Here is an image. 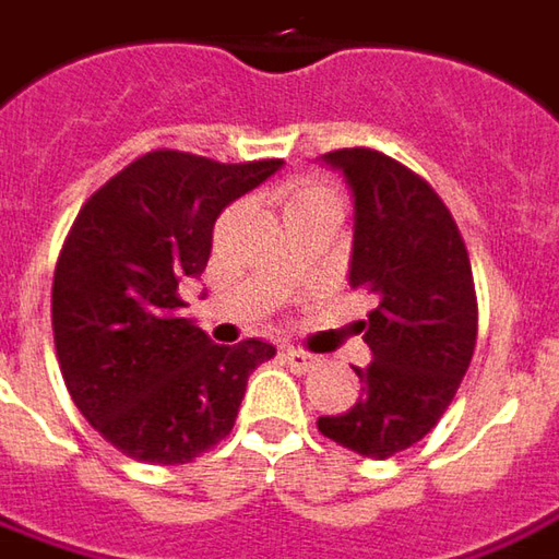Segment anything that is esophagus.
<instances>
[{
    "label": "esophagus",
    "mask_w": 559,
    "mask_h": 559,
    "mask_svg": "<svg viewBox=\"0 0 559 559\" xmlns=\"http://www.w3.org/2000/svg\"><path fill=\"white\" fill-rule=\"evenodd\" d=\"M281 358H284L294 371H309V368H316L318 365V356H312V353H302V349H284Z\"/></svg>",
    "instance_id": "34e87169"
}]
</instances>
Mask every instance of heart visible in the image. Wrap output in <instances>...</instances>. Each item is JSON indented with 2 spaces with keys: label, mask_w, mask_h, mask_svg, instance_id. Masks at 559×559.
<instances>
[{
  "label": "heart",
  "mask_w": 559,
  "mask_h": 559,
  "mask_svg": "<svg viewBox=\"0 0 559 559\" xmlns=\"http://www.w3.org/2000/svg\"><path fill=\"white\" fill-rule=\"evenodd\" d=\"M328 201H337L331 188H324V185H302V188L294 191V198L287 201V213L302 210V206H316V203H328Z\"/></svg>",
  "instance_id": "1"
}]
</instances>
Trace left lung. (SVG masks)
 <instances>
[{"instance_id":"8db88e82","label":"left lung","mask_w":559,"mask_h":559,"mask_svg":"<svg viewBox=\"0 0 559 559\" xmlns=\"http://www.w3.org/2000/svg\"><path fill=\"white\" fill-rule=\"evenodd\" d=\"M353 194L349 287L377 297L361 321L371 365L358 402L318 430L365 457L412 449L439 424L476 346V294L452 213L408 166L371 147L321 157Z\"/></svg>"}]
</instances>
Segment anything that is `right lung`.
<instances>
[{"label":"right lung","mask_w":559,"mask_h":559,"mask_svg":"<svg viewBox=\"0 0 559 559\" xmlns=\"http://www.w3.org/2000/svg\"><path fill=\"white\" fill-rule=\"evenodd\" d=\"M284 160L216 164L151 151L98 188L70 228L51 284L58 365L88 424L145 464H188L231 433L247 377L272 343L219 346L182 318L216 216Z\"/></svg>","instance_id":"right-lung-1"}]
</instances>
